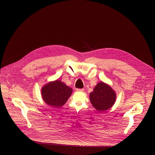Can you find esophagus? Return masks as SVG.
<instances>
[{"instance_id": "1", "label": "esophagus", "mask_w": 155, "mask_h": 155, "mask_svg": "<svg viewBox=\"0 0 155 155\" xmlns=\"http://www.w3.org/2000/svg\"><path fill=\"white\" fill-rule=\"evenodd\" d=\"M77 92H84V89H80L78 88L77 89V90H76Z\"/></svg>"}]
</instances>
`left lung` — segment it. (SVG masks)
<instances>
[{
	"instance_id": "1",
	"label": "left lung",
	"mask_w": 155,
	"mask_h": 155,
	"mask_svg": "<svg viewBox=\"0 0 155 155\" xmlns=\"http://www.w3.org/2000/svg\"><path fill=\"white\" fill-rule=\"evenodd\" d=\"M91 103L97 110L100 111L108 110L116 102L115 91L103 82H99L89 95Z\"/></svg>"
}]
</instances>
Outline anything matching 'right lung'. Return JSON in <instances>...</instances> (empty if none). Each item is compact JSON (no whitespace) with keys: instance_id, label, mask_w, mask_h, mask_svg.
Masks as SVG:
<instances>
[{"instance_id":"add662e5","label":"right lung","mask_w":155,"mask_h":155,"mask_svg":"<svg viewBox=\"0 0 155 155\" xmlns=\"http://www.w3.org/2000/svg\"><path fill=\"white\" fill-rule=\"evenodd\" d=\"M73 89L60 80L50 82L41 89L45 102L53 108L59 107L66 103Z\"/></svg>"}]
</instances>
